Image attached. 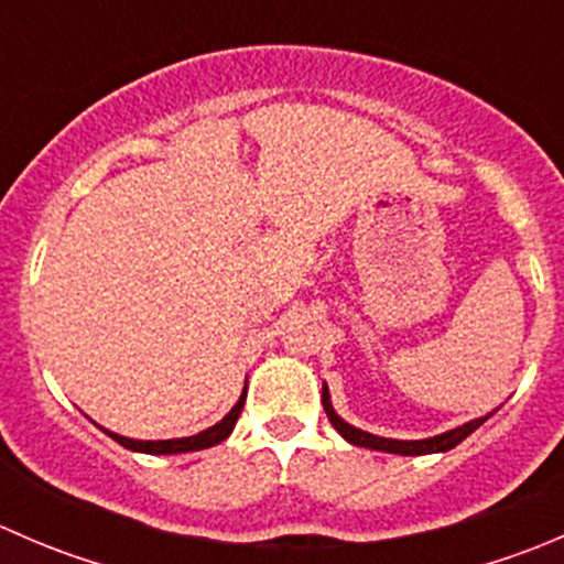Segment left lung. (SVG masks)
Wrapping results in <instances>:
<instances>
[{
    "instance_id": "obj_1",
    "label": "left lung",
    "mask_w": 564,
    "mask_h": 564,
    "mask_svg": "<svg viewBox=\"0 0 564 564\" xmlns=\"http://www.w3.org/2000/svg\"><path fill=\"white\" fill-rule=\"evenodd\" d=\"M322 406L324 412H327L329 423H333V429L338 431L340 436H344L349 445H357V447H371V451H382V453H398V456H429V453H445V451H453V447L460 445V442L466 440V436L471 434L475 429H480L482 423H486L491 414H486V417H477V420H469V423L458 425V429L453 431H445V434L440 436H429V440H384V436H377V434H368V431H360L355 429V425H349L346 420H340L338 414H335L333 403H329V390L327 384L322 388Z\"/></svg>"
}]
</instances>
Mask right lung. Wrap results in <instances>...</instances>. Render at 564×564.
<instances>
[{
	"label": "right lung",
	"mask_w": 564,
	"mask_h": 564,
	"mask_svg": "<svg viewBox=\"0 0 564 564\" xmlns=\"http://www.w3.org/2000/svg\"><path fill=\"white\" fill-rule=\"evenodd\" d=\"M246 395L248 390H242L240 401L231 406V412L226 414L220 423H215L213 429L202 431V434L196 436H182V440H158V442H141V440H128V436H119V434H111V431H106L108 436H111L113 442H119L122 447H128V451H135V453H150V456H172V453H193V451H204V447H213V445H220V442L226 440V436L231 434V429H235L237 417H240L242 406H246Z\"/></svg>",
	"instance_id": "1"
}]
</instances>
